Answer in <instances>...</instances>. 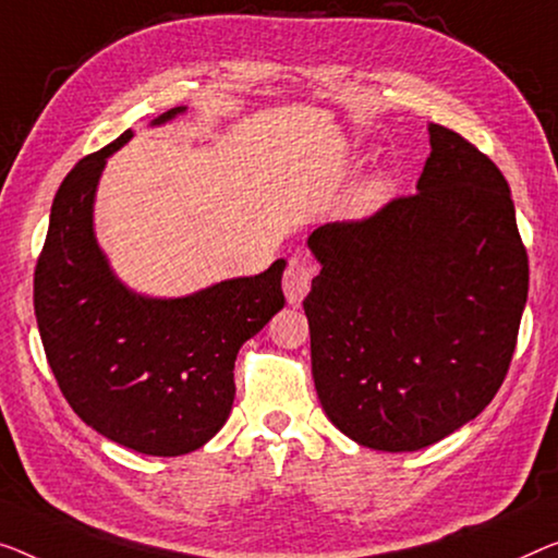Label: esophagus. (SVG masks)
Listing matches in <instances>:
<instances>
[{
	"label": "esophagus",
	"instance_id": "34e87169",
	"mask_svg": "<svg viewBox=\"0 0 558 558\" xmlns=\"http://www.w3.org/2000/svg\"><path fill=\"white\" fill-rule=\"evenodd\" d=\"M311 280H313L311 263H307L303 255L290 257L286 276H282V290H286V298H288L290 305H301L303 303L307 290H311Z\"/></svg>",
	"mask_w": 558,
	"mask_h": 558
}]
</instances>
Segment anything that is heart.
I'll return each mask as SVG.
<instances>
[{
	"mask_svg": "<svg viewBox=\"0 0 558 558\" xmlns=\"http://www.w3.org/2000/svg\"><path fill=\"white\" fill-rule=\"evenodd\" d=\"M388 193H390L388 174L384 172L368 174V178H363L359 185L351 190V195L345 197V205H343L345 218H353V220L368 218V215L376 213L378 207L386 203Z\"/></svg>",
	"mask_w": 558,
	"mask_h": 558,
	"instance_id": "heart-1",
	"label": "heart"
}]
</instances>
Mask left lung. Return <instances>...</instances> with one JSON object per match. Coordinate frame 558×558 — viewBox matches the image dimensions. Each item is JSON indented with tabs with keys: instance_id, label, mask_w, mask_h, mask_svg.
Masks as SVG:
<instances>
[{
	"instance_id": "left-lung-1",
	"label": "left lung",
	"mask_w": 558,
	"mask_h": 558,
	"mask_svg": "<svg viewBox=\"0 0 558 558\" xmlns=\"http://www.w3.org/2000/svg\"><path fill=\"white\" fill-rule=\"evenodd\" d=\"M428 135L415 195L307 238L315 390L332 426L373 451H418L492 403L529 293L509 182L453 130Z\"/></svg>"
}]
</instances>
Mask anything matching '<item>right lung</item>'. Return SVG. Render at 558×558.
I'll return each instance as SVG.
<instances>
[{
  "instance_id": "right-lung-1",
  "label": "right lung",
  "mask_w": 558,
  "mask_h": 558,
  "mask_svg": "<svg viewBox=\"0 0 558 558\" xmlns=\"http://www.w3.org/2000/svg\"><path fill=\"white\" fill-rule=\"evenodd\" d=\"M185 110L172 107L149 128ZM132 135L124 130L80 160L57 190L35 272V313L49 368L87 426L137 453L182 456L226 426L240 345L286 305V260L178 298L122 282L97 240L95 199L107 160Z\"/></svg>"
}]
</instances>
